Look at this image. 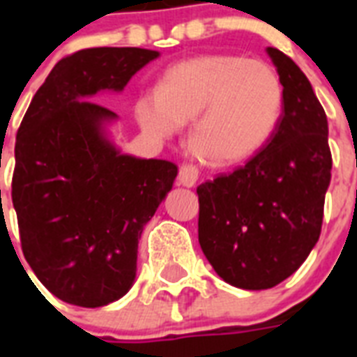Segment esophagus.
Instances as JSON below:
<instances>
[{
    "mask_svg": "<svg viewBox=\"0 0 357 357\" xmlns=\"http://www.w3.org/2000/svg\"><path fill=\"white\" fill-rule=\"evenodd\" d=\"M196 181H198V168L195 165H189V162L181 165L178 174V183L183 185V187H195Z\"/></svg>",
    "mask_w": 357,
    "mask_h": 357,
    "instance_id": "esophagus-1",
    "label": "esophagus"
}]
</instances>
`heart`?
I'll return each instance as SVG.
<instances>
[{
  "instance_id": "b5f03b06",
  "label": "heart",
  "mask_w": 357,
  "mask_h": 357,
  "mask_svg": "<svg viewBox=\"0 0 357 357\" xmlns=\"http://www.w3.org/2000/svg\"><path fill=\"white\" fill-rule=\"evenodd\" d=\"M283 83L261 59L209 53L168 66L157 91L142 92L135 116L146 133L170 139L190 119L189 144L204 161L228 167L255 155L283 113Z\"/></svg>"
}]
</instances>
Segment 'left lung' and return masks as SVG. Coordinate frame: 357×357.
<instances>
[{
    "mask_svg": "<svg viewBox=\"0 0 357 357\" xmlns=\"http://www.w3.org/2000/svg\"><path fill=\"white\" fill-rule=\"evenodd\" d=\"M283 83V113L271 140L244 167L202 183L198 241L224 282L271 289L319 241L332 179L328 120L291 57L266 47Z\"/></svg>",
    "mask_w": 357,
    "mask_h": 357,
    "instance_id": "8db88e82",
    "label": "left lung"
}]
</instances>
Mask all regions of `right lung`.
<instances>
[{
  "mask_svg": "<svg viewBox=\"0 0 357 357\" xmlns=\"http://www.w3.org/2000/svg\"><path fill=\"white\" fill-rule=\"evenodd\" d=\"M159 52L89 47L59 61L20 123L13 206L25 261L57 298L102 307L135 282L142 229L172 189L178 167L122 153L116 113L91 102L122 92Z\"/></svg>",
  "mask_w": 357,
  "mask_h": 357,
  "instance_id": "add662e5",
  "label": "right lung"
}]
</instances>
